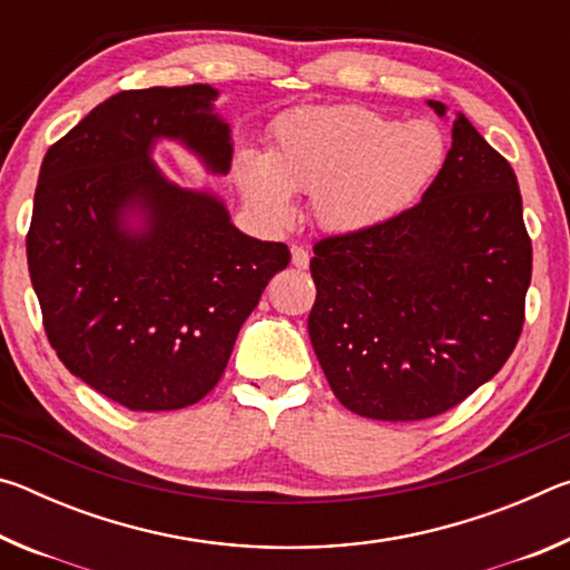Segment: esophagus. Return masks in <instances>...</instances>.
I'll list each match as a JSON object with an SVG mask.
<instances>
[{
	"instance_id": "34e87169",
	"label": "esophagus",
	"mask_w": 570,
	"mask_h": 570,
	"mask_svg": "<svg viewBox=\"0 0 570 570\" xmlns=\"http://www.w3.org/2000/svg\"><path fill=\"white\" fill-rule=\"evenodd\" d=\"M292 264L296 268H306L308 266V250L304 246H298V244L292 246Z\"/></svg>"
}]
</instances>
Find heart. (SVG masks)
<instances>
[{"label": "heart", "mask_w": 570, "mask_h": 570, "mask_svg": "<svg viewBox=\"0 0 570 570\" xmlns=\"http://www.w3.org/2000/svg\"><path fill=\"white\" fill-rule=\"evenodd\" d=\"M445 158V138L428 120L314 105L276 122L272 156L240 153L236 178L248 204L274 224L292 220L294 189L312 196L322 228L362 234L402 214L438 178Z\"/></svg>", "instance_id": "1"}]
</instances>
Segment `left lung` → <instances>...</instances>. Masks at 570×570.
<instances>
[{"mask_svg":"<svg viewBox=\"0 0 570 570\" xmlns=\"http://www.w3.org/2000/svg\"><path fill=\"white\" fill-rule=\"evenodd\" d=\"M308 268V336L336 400L384 422L448 412L495 377L523 332L533 246L515 173L458 112L420 204L322 238Z\"/></svg>","mask_w":570,"mask_h":570,"instance_id":"left-lung-1","label":"left lung"}]
</instances>
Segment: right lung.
Instances as JSON below:
<instances>
[{"mask_svg": "<svg viewBox=\"0 0 570 570\" xmlns=\"http://www.w3.org/2000/svg\"><path fill=\"white\" fill-rule=\"evenodd\" d=\"M216 98L210 85L112 95L47 150L37 180L27 264L47 340L132 412L204 400L292 262L286 244L240 234L214 193L176 186L150 158L170 138L226 176L234 146Z\"/></svg>", "mask_w": 570, "mask_h": 570, "instance_id": "right-lung-1", "label": "right lung"}]
</instances>
